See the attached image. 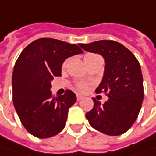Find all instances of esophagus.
<instances>
[{
  "label": "esophagus",
  "instance_id": "34e87169",
  "mask_svg": "<svg viewBox=\"0 0 156 156\" xmlns=\"http://www.w3.org/2000/svg\"><path fill=\"white\" fill-rule=\"evenodd\" d=\"M83 98H84V97L82 96V95H80V94H78V95H77V100H78V101H80V100H82Z\"/></svg>",
  "mask_w": 156,
  "mask_h": 156
}]
</instances>
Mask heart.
I'll return each instance as SVG.
<instances>
[{
  "mask_svg": "<svg viewBox=\"0 0 156 156\" xmlns=\"http://www.w3.org/2000/svg\"><path fill=\"white\" fill-rule=\"evenodd\" d=\"M91 55H93V54H88V55H86V57H87V56H91ZM66 63H67V61L64 62V64H63V66H65L66 65ZM78 89L80 90V91H85V90H87V84H85V83H81V84H79L78 85Z\"/></svg>",
  "mask_w": 156,
  "mask_h": 156,
  "instance_id": "b5f03b06",
  "label": "heart"
}]
</instances>
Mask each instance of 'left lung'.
Here are the masks:
<instances>
[{
	"label": "left lung",
	"instance_id": "1",
	"mask_svg": "<svg viewBox=\"0 0 156 156\" xmlns=\"http://www.w3.org/2000/svg\"><path fill=\"white\" fill-rule=\"evenodd\" d=\"M87 52L101 55L105 61L104 73L96 93H107L105 103L92 98L94 106L86 117L101 133L118 136L127 132L141 108L144 90L140 62L122 44L113 41L79 44Z\"/></svg>",
	"mask_w": 156,
	"mask_h": 156
}]
</instances>
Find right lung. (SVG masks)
Listing matches in <instances>:
<instances>
[{
  "mask_svg": "<svg viewBox=\"0 0 156 156\" xmlns=\"http://www.w3.org/2000/svg\"><path fill=\"white\" fill-rule=\"evenodd\" d=\"M82 53L75 44L41 38L29 44L16 60L12 74L14 107L22 124L33 136L50 138L63 130L77 97L70 90L53 97L51 81L62 76L65 59Z\"/></svg>",
  "mask_w": 156,
  "mask_h": 156,
  "instance_id": "right-lung-1",
  "label": "right lung"
}]
</instances>
